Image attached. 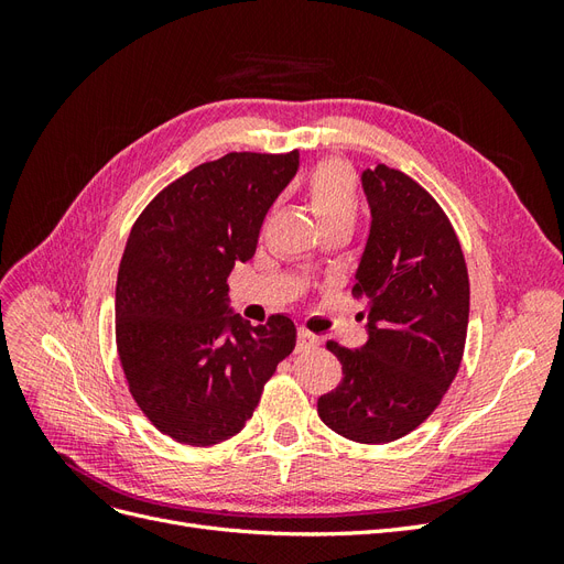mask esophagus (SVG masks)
Returning <instances> with one entry per match:
<instances>
[{
    "label": "esophagus",
    "mask_w": 564,
    "mask_h": 564,
    "mask_svg": "<svg viewBox=\"0 0 564 564\" xmlns=\"http://www.w3.org/2000/svg\"><path fill=\"white\" fill-rule=\"evenodd\" d=\"M319 346V338L311 332L305 329H299V338H296V350H311V348H317Z\"/></svg>",
    "instance_id": "1"
}]
</instances>
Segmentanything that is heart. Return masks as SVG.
Listing matches in <instances>:
<instances>
[{
    "label": "heart",
    "instance_id": "obj_1",
    "mask_svg": "<svg viewBox=\"0 0 564 564\" xmlns=\"http://www.w3.org/2000/svg\"><path fill=\"white\" fill-rule=\"evenodd\" d=\"M308 202L322 230L332 226L352 228L360 207L352 169L338 160L317 164L308 178Z\"/></svg>",
    "mask_w": 564,
    "mask_h": 564
}]
</instances>
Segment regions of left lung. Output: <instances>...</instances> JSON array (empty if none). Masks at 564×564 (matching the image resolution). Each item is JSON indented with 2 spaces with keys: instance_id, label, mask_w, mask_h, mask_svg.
<instances>
[{
  "instance_id": "obj_1",
  "label": "left lung",
  "mask_w": 564,
  "mask_h": 564,
  "mask_svg": "<svg viewBox=\"0 0 564 564\" xmlns=\"http://www.w3.org/2000/svg\"><path fill=\"white\" fill-rule=\"evenodd\" d=\"M371 226L352 294L367 299V344L327 348L344 367L317 414L362 445L400 440L429 419L464 357L470 284L464 251L440 204L406 174L365 169Z\"/></svg>"
}]
</instances>
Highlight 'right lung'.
Listing matches in <instances>:
<instances>
[{"mask_svg":"<svg viewBox=\"0 0 564 564\" xmlns=\"http://www.w3.org/2000/svg\"><path fill=\"white\" fill-rule=\"evenodd\" d=\"M296 172L299 150L228 152L166 185L129 232L115 289L119 362L141 412L181 445L240 433L296 346L286 315L251 327L228 308V275L256 253Z\"/></svg>","mask_w":564,"mask_h":564,"instance_id":"obj_1","label":"right lung"}]
</instances>
